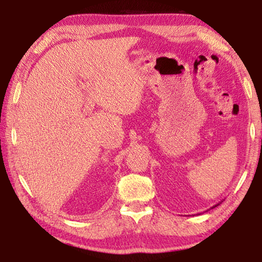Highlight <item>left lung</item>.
I'll use <instances>...</instances> for the list:
<instances>
[{
    "mask_svg": "<svg viewBox=\"0 0 262 262\" xmlns=\"http://www.w3.org/2000/svg\"><path fill=\"white\" fill-rule=\"evenodd\" d=\"M219 205H220V203H217V205H215V206H214V207H212V208H215L216 206H219Z\"/></svg>",
    "mask_w": 262,
    "mask_h": 262,
    "instance_id": "1",
    "label": "left lung"
}]
</instances>
